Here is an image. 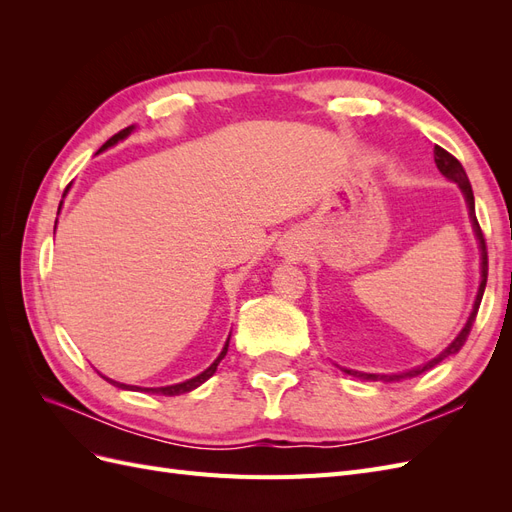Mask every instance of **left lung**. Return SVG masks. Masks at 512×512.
Here are the masks:
<instances>
[{"mask_svg":"<svg viewBox=\"0 0 512 512\" xmlns=\"http://www.w3.org/2000/svg\"><path fill=\"white\" fill-rule=\"evenodd\" d=\"M433 160H436V166L440 168V173L446 177L455 181L463 196H466V203H468V211H470V220H472V226H474V232H476V239H478V247H480V286H478V292H476V301H474V307H472V314L466 322V327H463L459 331V335L453 339L451 344H448V348H444L436 359H431L429 363L421 365V367H414L410 371H404V374H363V371H352V369H344L346 374L354 376V378H361V380H382V382H399V380H406V378H416L421 376L423 371L436 367L438 363H442L444 359H448V356H453L461 350V346L466 344V339L472 331V324L476 320V314H478V307H480V301H483V292H485V286H487V271H489V265H487V245H485V237H483V230H480L478 226V220H476V209H474V194H472V185L468 181V175L466 170H463V166L459 164V160L455 156H451L446 149L438 147L433 149Z\"/></svg>","mask_w":512,"mask_h":512,"instance_id":"1","label":"left lung"}]
</instances>
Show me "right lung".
<instances>
[{
  "mask_svg": "<svg viewBox=\"0 0 512 512\" xmlns=\"http://www.w3.org/2000/svg\"><path fill=\"white\" fill-rule=\"evenodd\" d=\"M134 130V126H128L126 130H121V132H117L115 136H111L108 138V141L98 149V153H102L104 149H108V147H113V145H117L119 141H123V138L126 136H130V132ZM61 207V205H59ZM55 226H57V222H55ZM228 342H230V337L226 339V344H224V348H222V352H220V356L218 359H215L203 374H198V376H194V378H190V380H185V382H179V384H170V386H158V389H143V391H147V393H153V395H166V397H175V395H183V393H190V391H194L196 386H200L203 382H207L213 374H215V369H218V365H220V361L224 359L226 356V352H228ZM104 378V376H102ZM106 382H111V384H115V386H119V389H126V391H132V389H138V386H130V384H121V382H115V380H111V378H104Z\"/></svg>",
  "mask_w": 512,
  "mask_h": 512,
  "instance_id": "1",
  "label": "right lung"
}]
</instances>
